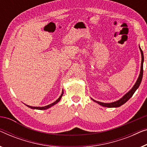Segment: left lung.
I'll return each instance as SVG.
<instances>
[{
  "instance_id": "obj_1",
  "label": "left lung",
  "mask_w": 147,
  "mask_h": 147,
  "mask_svg": "<svg viewBox=\"0 0 147 147\" xmlns=\"http://www.w3.org/2000/svg\"><path fill=\"white\" fill-rule=\"evenodd\" d=\"M139 49L141 50V58H142V60H141V71H140V74L139 78H138L137 82H136L135 84L134 85V86L132 88L130 91H129L128 93H126L124 96H123L122 98H121L120 99H119L118 101H115V102H112V103H102V102H99L97 101H95V100L91 99L93 101H95V103H98L99 105L103 106V107H119L121 106L123 104L126 103V102L128 101V100L131 98V97L133 96V95L134 94V93L135 92V91L137 90L139 88L140 84H141L142 79V75H143V61H144V56H143V52L141 50V48H140L139 46Z\"/></svg>"
}]
</instances>
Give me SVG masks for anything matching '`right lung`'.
Masks as SVG:
<instances>
[{
	"label": "right lung",
	"mask_w": 147,
	"mask_h": 147,
	"mask_svg": "<svg viewBox=\"0 0 147 147\" xmlns=\"http://www.w3.org/2000/svg\"><path fill=\"white\" fill-rule=\"evenodd\" d=\"M63 94V91H62V93H61V95H60V96H59V98H58V99H57L56 101H54V103L50 104V105H46V106H44V107H32V106H30V105H26V106H28V107L31 108V109H39V110H45V109H48V108L52 107L53 105H56V103H58V102H59V101H60V99H61V97H62Z\"/></svg>",
	"instance_id": "1"
}]
</instances>
